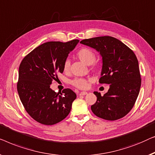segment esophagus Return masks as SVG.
Segmentation results:
<instances>
[{
	"mask_svg": "<svg viewBox=\"0 0 155 155\" xmlns=\"http://www.w3.org/2000/svg\"><path fill=\"white\" fill-rule=\"evenodd\" d=\"M87 93H87L86 91H82V92L79 93V95H86Z\"/></svg>",
	"mask_w": 155,
	"mask_h": 155,
	"instance_id": "obj_1",
	"label": "esophagus"
}]
</instances>
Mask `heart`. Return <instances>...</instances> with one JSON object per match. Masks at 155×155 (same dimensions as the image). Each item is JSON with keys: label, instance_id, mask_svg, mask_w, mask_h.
Returning a JSON list of instances; mask_svg holds the SVG:
<instances>
[{"label": "heart", "instance_id": "1", "mask_svg": "<svg viewBox=\"0 0 155 155\" xmlns=\"http://www.w3.org/2000/svg\"><path fill=\"white\" fill-rule=\"evenodd\" d=\"M77 57L85 64L92 65L93 69H99L101 64L99 62H95L96 55L94 51L88 48H82L78 50L77 53ZM70 60H66L63 64V69L64 71H69L70 69ZM71 84L79 89H86L88 87V80L84 78H75L71 81Z\"/></svg>", "mask_w": 155, "mask_h": 155}]
</instances>
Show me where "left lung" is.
<instances>
[{"label":"left lung","mask_w":155,"mask_h":155,"mask_svg":"<svg viewBox=\"0 0 155 155\" xmlns=\"http://www.w3.org/2000/svg\"><path fill=\"white\" fill-rule=\"evenodd\" d=\"M99 52L102 59L100 84H110L103 96L95 91L97 101L91 110L97 117L114 121L134 106L141 86L138 61L131 49L112 36H99L80 42Z\"/></svg>","instance_id":"1"}]
</instances>
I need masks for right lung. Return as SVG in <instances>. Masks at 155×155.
<instances>
[{"instance_id":"1","label":"right lung","mask_w":155,"mask_h":155,"mask_svg":"<svg viewBox=\"0 0 155 155\" xmlns=\"http://www.w3.org/2000/svg\"><path fill=\"white\" fill-rule=\"evenodd\" d=\"M50 41L25 56L19 67L17 88L19 98L28 114L38 123L53 125L66 118L77 95L69 88L55 93L50 88L57 73H62L69 53L78 43Z\"/></svg>"}]
</instances>
